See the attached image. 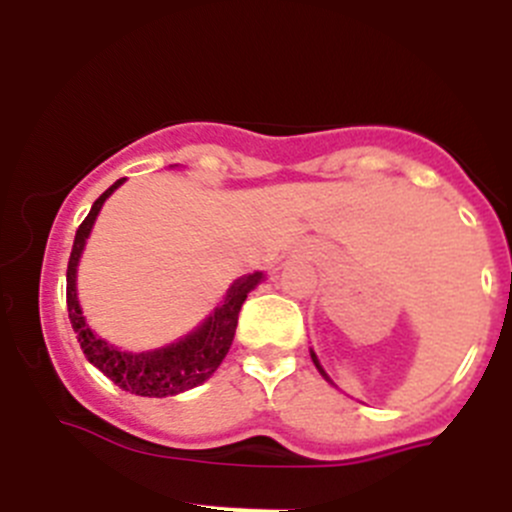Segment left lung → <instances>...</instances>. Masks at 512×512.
Returning <instances> with one entry per match:
<instances>
[{
  "label": "left lung",
  "mask_w": 512,
  "mask_h": 512,
  "mask_svg": "<svg viewBox=\"0 0 512 512\" xmlns=\"http://www.w3.org/2000/svg\"><path fill=\"white\" fill-rule=\"evenodd\" d=\"M310 358H313V364H315V369H318V371H321V374H323V376H326V371H323V369H321V364H318V358H315V353H313V351H310ZM326 379H328V376H326Z\"/></svg>",
  "instance_id": "left-lung-1"
}]
</instances>
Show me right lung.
<instances>
[{
  "mask_svg": "<svg viewBox=\"0 0 512 512\" xmlns=\"http://www.w3.org/2000/svg\"><path fill=\"white\" fill-rule=\"evenodd\" d=\"M121 184L123 179H118L111 189H105L95 199L93 209H90L88 217L83 219V224L75 232L73 252H70L68 260V315L88 361L95 369L103 371L113 384L138 396H174L207 381L217 371V366L222 364V358L227 356L229 346H232L242 303L247 300V293L260 283L262 272H252V275L234 280L232 288L227 290V298L214 310V315H209L197 331L189 333L181 341L171 343V346L146 353H126L113 348L111 343L100 341L85 326L83 310H80L78 303V290H75V270H78L80 252H83L85 240H88L100 207Z\"/></svg>",
  "mask_w": 512,
  "mask_h": 512,
  "instance_id": "obj_1",
  "label": "right lung"
}]
</instances>
